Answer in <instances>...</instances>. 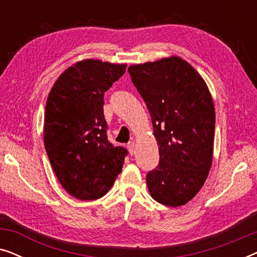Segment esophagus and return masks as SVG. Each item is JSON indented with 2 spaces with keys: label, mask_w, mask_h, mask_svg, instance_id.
I'll return each mask as SVG.
<instances>
[{
  "label": "esophagus",
  "mask_w": 257,
  "mask_h": 257,
  "mask_svg": "<svg viewBox=\"0 0 257 257\" xmlns=\"http://www.w3.org/2000/svg\"><path fill=\"white\" fill-rule=\"evenodd\" d=\"M127 149L130 151V154H131V156L136 154V144H135V142H130L127 144Z\"/></svg>",
  "instance_id": "obj_1"
}]
</instances>
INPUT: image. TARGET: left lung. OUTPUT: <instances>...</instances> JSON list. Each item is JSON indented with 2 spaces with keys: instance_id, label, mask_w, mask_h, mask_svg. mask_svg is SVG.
<instances>
[{
  "instance_id": "8db88e82",
  "label": "left lung",
  "mask_w": 257,
  "mask_h": 257,
  "mask_svg": "<svg viewBox=\"0 0 257 257\" xmlns=\"http://www.w3.org/2000/svg\"><path fill=\"white\" fill-rule=\"evenodd\" d=\"M128 73L152 117L159 165L146 175L152 198L186 205L212 166L215 110L205 80L177 56L131 65Z\"/></svg>"
}]
</instances>
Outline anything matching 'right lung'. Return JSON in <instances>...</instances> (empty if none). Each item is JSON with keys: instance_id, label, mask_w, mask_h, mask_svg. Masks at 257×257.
<instances>
[{"instance_id": "right-lung-1", "label": "right lung", "mask_w": 257, "mask_h": 257, "mask_svg": "<svg viewBox=\"0 0 257 257\" xmlns=\"http://www.w3.org/2000/svg\"><path fill=\"white\" fill-rule=\"evenodd\" d=\"M126 64L85 59L58 77L44 115V146L63 188L78 200L104 196L121 172L127 150L107 140L104 93Z\"/></svg>"}]
</instances>
